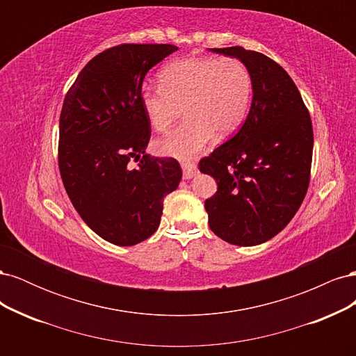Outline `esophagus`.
<instances>
[{"instance_id": "34e87169", "label": "esophagus", "mask_w": 356, "mask_h": 356, "mask_svg": "<svg viewBox=\"0 0 356 356\" xmlns=\"http://www.w3.org/2000/svg\"><path fill=\"white\" fill-rule=\"evenodd\" d=\"M181 168H182V174H184L186 179H190L197 174V165L195 161H181Z\"/></svg>"}]
</instances>
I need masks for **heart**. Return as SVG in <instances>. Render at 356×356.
<instances>
[{
  "label": "heart",
  "instance_id": "b5f03b06",
  "mask_svg": "<svg viewBox=\"0 0 356 356\" xmlns=\"http://www.w3.org/2000/svg\"><path fill=\"white\" fill-rule=\"evenodd\" d=\"M160 84L145 83L141 105L149 124L165 132L184 108L186 120L156 143L159 153L188 159L213 135L227 138L246 118L252 99V74L238 58L195 56L168 63Z\"/></svg>",
  "mask_w": 356,
  "mask_h": 356
}]
</instances>
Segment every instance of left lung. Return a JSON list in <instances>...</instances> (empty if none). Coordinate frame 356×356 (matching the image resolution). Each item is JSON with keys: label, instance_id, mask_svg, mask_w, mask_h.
I'll use <instances>...</instances> for the list:
<instances>
[{"label": "left lung", "instance_id": "left-lung-1", "mask_svg": "<svg viewBox=\"0 0 356 356\" xmlns=\"http://www.w3.org/2000/svg\"><path fill=\"white\" fill-rule=\"evenodd\" d=\"M250 68L254 96L239 132L200 159L217 193L204 200L211 230L238 246L267 242L285 229L310 182L314 127L288 72L260 51L212 49Z\"/></svg>", "mask_w": 356, "mask_h": 356}]
</instances>
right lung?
<instances>
[{
	"label": "right lung",
	"instance_id": "1",
	"mask_svg": "<svg viewBox=\"0 0 356 356\" xmlns=\"http://www.w3.org/2000/svg\"><path fill=\"white\" fill-rule=\"evenodd\" d=\"M178 47L118 44L88 62L63 99L58 163L83 221L106 242L132 246L160 224L163 199L182 172L174 157L145 154L152 124L143 110L147 72ZM140 160L136 170L128 165Z\"/></svg>",
	"mask_w": 356,
	"mask_h": 356
}]
</instances>
